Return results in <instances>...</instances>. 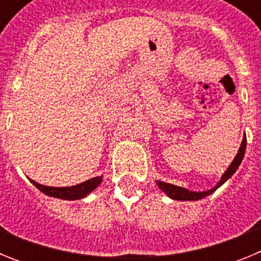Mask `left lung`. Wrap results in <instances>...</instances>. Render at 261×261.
<instances>
[{"label": "left lung", "mask_w": 261, "mask_h": 261, "mask_svg": "<svg viewBox=\"0 0 261 261\" xmlns=\"http://www.w3.org/2000/svg\"><path fill=\"white\" fill-rule=\"evenodd\" d=\"M246 144H247V138H246V135L243 137V141H242L241 147H239L238 154L235 155L234 161L231 162V165L227 167V170L225 171V174L222 175L221 180L217 183V186H214L212 190L204 191V192H195V191H190L187 188H183V187L174 186V184L166 183V181L162 180H156V186L166 193V195L172 200H177V201H196V200H201L206 196L212 195L216 190H218L226 180H229L230 177L234 175V172L238 170L239 165L242 163V159L244 156V151H246Z\"/></svg>", "instance_id": "left-lung-1"}]
</instances>
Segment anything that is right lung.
<instances>
[{
    "mask_svg": "<svg viewBox=\"0 0 261 261\" xmlns=\"http://www.w3.org/2000/svg\"><path fill=\"white\" fill-rule=\"evenodd\" d=\"M30 181H31L40 192L45 193V195L50 196V197H57V199L62 200H80L86 197L89 193L93 192L96 187L102 183V176L93 177V179H89V180L84 181V183L71 187H48L36 183V181L32 180V179H30Z\"/></svg>",
    "mask_w": 261,
    "mask_h": 261,
    "instance_id": "1",
    "label": "right lung"
}]
</instances>
